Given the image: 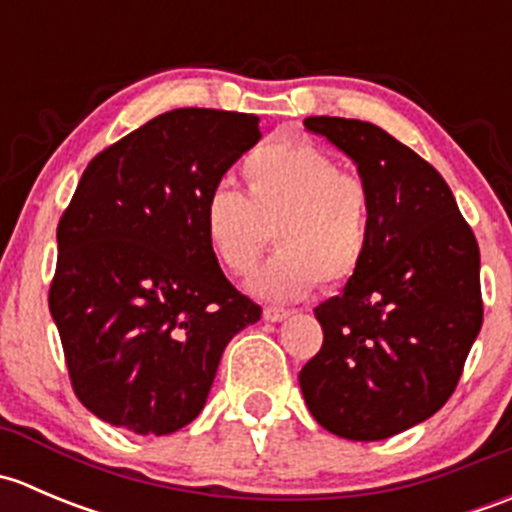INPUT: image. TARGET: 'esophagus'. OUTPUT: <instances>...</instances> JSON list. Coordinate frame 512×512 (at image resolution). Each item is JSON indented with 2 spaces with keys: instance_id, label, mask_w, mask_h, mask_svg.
I'll use <instances>...</instances> for the list:
<instances>
[{
  "instance_id": "34e87169",
  "label": "esophagus",
  "mask_w": 512,
  "mask_h": 512,
  "mask_svg": "<svg viewBox=\"0 0 512 512\" xmlns=\"http://www.w3.org/2000/svg\"><path fill=\"white\" fill-rule=\"evenodd\" d=\"M262 317H265L267 322H282V319H287V317H289V309L265 307V312H262Z\"/></svg>"
}]
</instances>
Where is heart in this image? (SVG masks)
Masks as SVG:
<instances>
[{"label": "heart", "mask_w": 512, "mask_h": 512, "mask_svg": "<svg viewBox=\"0 0 512 512\" xmlns=\"http://www.w3.org/2000/svg\"><path fill=\"white\" fill-rule=\"evenodd\" d=\"M245 195L218 185L203 203V232L230 275H247L270 247H282L250 280L267 299H299L314 285H349L371 245L369 185L294 136L267 138L242 160Z\"/></svg>", "instance_id": "1"}]
</instances>
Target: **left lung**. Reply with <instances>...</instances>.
<instances>
[{
	"label": "left lung",
	"instance_id": "1",
	"mask_svg": "<svg viewBox=\"0 0 512 512\" xmlns=\"http://www.w3.org/2000/svg\"><path fill=\"white\" fill-rule=\"evenodd\" d=\"M304 126L354 160L371 195L359 275L314 309L322 349L299 371L319 426L381 441L436 414L483 324L480 252L446 180L401 141L356 118Z\"/></svg>",
	"mask_w": 512,
	"mask_h": 512
}]
</instances>
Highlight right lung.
Segmentation results:
<instances>
[{"label": "right lung", "mask_w": 512, "mask_h": 512, "mask_svg": "<svg viewBox=\"0 0 512 512\" xmlns=\"http://www.w3.org/2000/svg\"><path fill=\"white\" fill-rule=\"evenodd\" d=\"M260 118L160 113L86 165L56 227L49 309L74 394L111 426L165 436L203 411L227 342L260 319L203 232V203Z\"/></svg>", "instance_id": "1"}]
</instances>
